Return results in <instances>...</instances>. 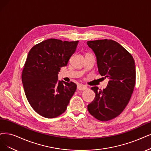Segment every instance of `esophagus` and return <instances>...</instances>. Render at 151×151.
I'll use <instances>...</instances> for the list:
<instances>
[{"label":"esophagus","mask_w":151,"mask_h":151,"mask_svg":"<svg viewBox=\"0 0 151 151\" xmlns=\"http://www.w3.org/2000/svg\"><path fill=\"white\" fill-rule=\"evenodd\" d=\"M87 86H85V85H80L78 86L77 87V89L78 90H81V91H84V90H87Z\"/></svg>","instance_id":"1"}]
</instances>
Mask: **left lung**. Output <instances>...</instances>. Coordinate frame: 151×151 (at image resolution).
Returning a JSON list of instances; mask_svg holds the SVG:
<instances>
[{
	"label": "left lung",
	"instance_id": "8db88e82",
	"mask_svg": "<svg viewBox=\"0 0 151 151\" xmlns=\"http://www.w3.org/2000/svg\"><path fill=\"white\" fill-rule=\"evenodd\" d=\"M95 53L99 74L109 78L106 88H91L96 93L88 110L101 121L118 116L129 103L136 83L135 62L131 54L113 40L87 42Z\"/></svg>",
	"mask_w": 151,
	"mask_h": 151
}]
</instances>
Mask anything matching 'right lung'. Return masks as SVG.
Returning <instances> with one entry per match:
<instances>
[{"label": "right lung", "instance_id": "1", "mask_svg": "<svg viewBox=\"0 0 151 151\" xmlns=\"http://www.w3.org/2000/svg\"><path fill=\"white\" fill-rule=\"evenodd\" d=\"M78 42L50 38L35 45L28 54L22 73L24 91L32 108L45 118L62 114L76 90L73 82L58 81V74Z\"/></svg>", "mask_w": 151, "mask_h": 151}]
</instances>
